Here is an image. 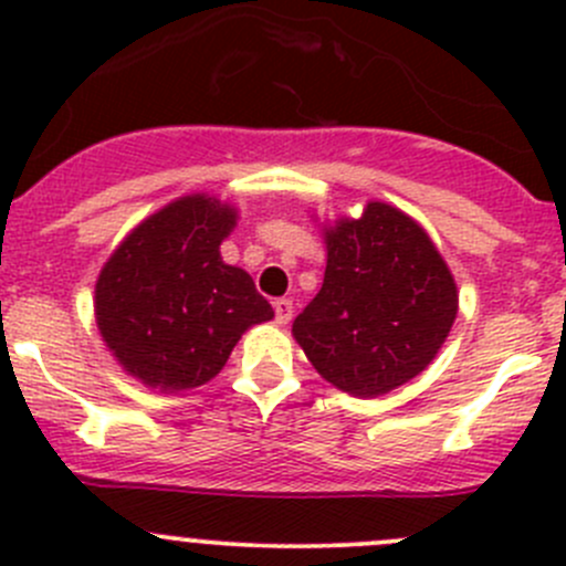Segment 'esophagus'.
<instances>
[{
    "mask_svg": "<svg viewBox=\"0 0 566 566\" xmlns=\"http://www.w3.org/2000/svg\"><path fill=\"white\" fill-rule=\"evenodd\" d=\"M273 312H276V323L287 325L293 319V301L290 298H276L273 301Z\"/></svg>",
    "mask_w": 566,
    "mask_h": 566,
    "instance_id": "obj_1",
    "label": "esophagus"
}]
</instances>
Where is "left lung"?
Returning <instances> with one entry per match:
<instances>
[{
    "instance_id": "left-lung-1",
    "label": "left lung",
    "mask_w": 566,
    "mask_h": 566,
    "mask_svg": "<svg viewBox=\"0 0 566 566\" xmlns=\"http://www.w3.org/2000/svg\"><path fill=\"white\" fill-rule=\"evenodd\" d=\"M323 287L295 317L312 367L356 397L408 384L458 317V287L427 232L384 202L325 232Z\"/></svg>"
}]
</instances>
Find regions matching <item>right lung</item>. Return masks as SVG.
<instances>
[{"instance_id": "obj_1", "label": "right lung", "mask_w": 566, "mask_h": 566, "mask_svg": "<svg viewBox=\"0 0 566 566\" xmlns=\"http://www.w3.org/2000/svg\"><path fill=\"white\" fill-rule=\"evenodd\" d=\"M235 210L182 197L142 221L95 284V315L125 373L161 391L202 386L243 331L273 317L247 271L221 262Z\"/></svg>"}]
</instances>
